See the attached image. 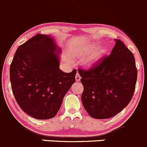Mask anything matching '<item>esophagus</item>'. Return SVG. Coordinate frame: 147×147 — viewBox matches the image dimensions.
I'll use <instances>...</instances> for the list:
<instances>
[{"label": "esophagus", "instance_id": "1", "mask_svg": "<svg viewBox=\"0 0 147 147\" xmlns=\"http://www.w3.org/2000/svg\"><path fill=\"white\" fill-rule=\"evenodd\" d=\"M75 79H76V82H79L81 79V76L79 75V73H77V75H76V77H75Z\"/></svg>", "mask_w": 147, "mask_h": 147}]
</instances>
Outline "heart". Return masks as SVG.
I'll return each instance as SVG.
<instances>
[{"label": "heart", "instance_id": "1", "mask_svg": "<svg viewBox=\"0 0 147 147\" xmlns=\"http://www.w3.org/2000/svg\"><path fill=\"white\" fill-rule=\"evenodd\" d=\"M96 48V46H91L88 49H85V50H81L80 52L76 53L75 56L79 59H82L84 57L88 56L89 54L92 53V52L95 50ZM106 54V50L104 49H99V50H97V51L92 53L91 55L86 59V60L84 62V64L86 65L87 67H91L93 65L98 62L102 58L103 56Z\"/></svg>", "mask_w": 147, "mask_h": 147}]
</instances>
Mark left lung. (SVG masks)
<instances>
[{
	"label": "left lung",
	"mask_w": 147,
	"mask_h": 147,
	"mask_svg": "<svg viewBox=\"0 0 147 147\" xmlns=\"http://www.w3.org/2000/svg\"><path fill=\"white\" fill-rule=\"evenodd\" d=\"M109 56L92 68L78 69L84 86L82 101L90 117L107 119L126 107L132 99L138 70L133 53L119 39Z\"/></svg>",
	"instance_id": "8db88e82"
}]
</instances>
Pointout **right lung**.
<instances>
[{
  "label": "right lung",
  "instance_id": "right-lung-1",
  "mask_svg": "<svg viewBox=\"0 0 147 147\" xmlns=\"http://www.w3.org/2000/svg\"><path fill=\"white\" fill-rule=\"evenodd\" d=\"M61 48L50 35L37 34L20 45L10 65L11 90L20 108L35 119L56 115L75 82L77 70L59 69Z\"/></svg>",
  "mask_w": 147,
  "mask_h": 147
}]
</instances>
